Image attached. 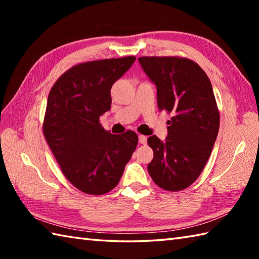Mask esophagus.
Returning a JSON list of instances; mask_svg holds the SVG:
<instances>
[{"label": "esophagus", "instance_id": "obj_1", "mask_svg": "<svg viewBox=\"0 0 259 259\" xmlns=\"http://www.w3.org/2000/svg\"><path fill=\"white\" fill-rule=\"evenodd\" d=\"M139 142H140L141 145H146L147 144V137L140 135L139 136Z\"/></svg>", "mask_w": 259, "mask_h": 259}]
</instances>
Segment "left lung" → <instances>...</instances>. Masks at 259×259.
Returning a JSON list of instances; mask_svg holds the SVG:
<instances>
[{
  "instance_id": "8db88e82",
  "label": "left lung",
  "mask_w": 259,
  "mask_h": 259,
  "mask_svg": "<svg viewBox=\"0 0 259 259\" xmlns=\"http://www.w3.org/2000/svg\"><path fill=\"white\" fill-rule=\"evenodd\" d=\"M157 87L160 111L172 113L168 136L148 138L153 159L148 164L152 180L169 191L183 190L199 177L219 130V111L210 80L199 65L179 57L139 58Z\"/></svg>"
}]
</instances>
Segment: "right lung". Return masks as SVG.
Here are the masks:
<instances>
[{"label": "right lung", "instance_id": "obj_1", "mask_svg": "<svg viewBox=\"0 0 259 259\" xmlns=\"http://www.w3.org/2000/svg\"><path fill=\"white\" fill-rule=\"evenodd\" d=\"M135 61L124 57L74 65L49 93L43 135L65 178L85 194L112 190L138 144L134 131L112 135L99 121L111 108V87Z\"/></svg>", "mask_w": 259, "mask_h": 259}]
</instances>
